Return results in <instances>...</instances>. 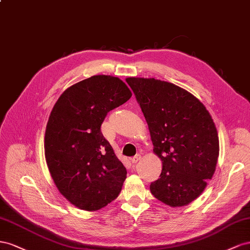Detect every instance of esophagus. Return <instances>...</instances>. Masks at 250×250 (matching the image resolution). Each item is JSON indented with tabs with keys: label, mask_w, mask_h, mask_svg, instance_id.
<instances>
[{
	"label": "esophagus",
	"mask_w": 250,
	"mask_h": 250,
	"mask_svg": "<svg viewBox=\"0 0 250 250\" xmlns=\"http://www.w3.org/2000/svg\"><path fill=\"white\" fill-rule=\"evenodd\" d=\"M140 158H141V156L139 155V154H137V155H135L133 158L131 159V162L133 163V165H136V163L140 160Z\"/></svg>",
	"instance_id": "esophagus-1"
}]
</instances>
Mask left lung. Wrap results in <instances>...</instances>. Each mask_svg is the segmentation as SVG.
Instances as JSON below:
<instances>
[{"label": "left lung", "mask_w": 250, "mask_h": 250, "mask_svg": "<svg viewBox=\"0 0 250 250\" xmlns=\"http://www.w3.org/2000/svg\"><path fill=\"white\" fill-rule=\"evenodd\" d=\"M148 125L153 152L162 161L152 195L172 208L188 205L215 174L217 127L199 99L178 85L155 78L127 77Z\"/></svg>", "instance_id": "left-lung-1"}]
</instances>
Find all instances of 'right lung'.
<instances>
[{
  "label": "right lung",
  "mask_w": 250,
  "mask_h": 250,
  "mask_svg": "<svg viewBox=\"0 0 250 250\" xmlns=\"http://www.w3.org/2000/svg\"><path fill=\"white\" fill-rule=\"evenodd\" d=\"M132 92L118 77L94 75L62 92L45 132V158L56 188L76 208L101 209L116 199L126 169L101 126Z\"/></svg>",
  "instance_id": "right-lung-1"
}]
</instances>
